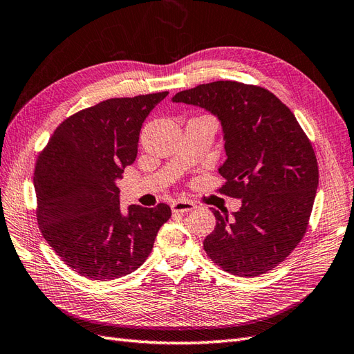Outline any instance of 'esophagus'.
<instances>
[{
	"instance_id": "34e87169",
	"label": "esophagus",
	"mask_w": 354,
	"mask_h": 354,
	"mask_svg": "<svg viewBox=\"0 0 354 354\" xmlns=\"http://www.w3.org/2000/svg\"><path fill=\"white\" fill-rule=\"evenodd\" d=\"M197 206L193 203V201H187V200H178L174 201V205H171V212H175V214H188V212L194 210Z\"/></svg>"
}]
</instances>
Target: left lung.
Listing matches in <instances>:
<instances>
[{
	"label": "left lung",
	"instance_id": "1",
	"mask_svg": "<svg viewBox=\"0 0 354 354\" xmlns=\"http://www.w3.org/2000/svg\"><path fill=\"white\" fill-rule=\"evenodd\" d=\"M171 102L203 108L222 129L227 160L221 191L241 207L215 215L206 254L234 276L272 270L304 236L319 185L315 151L290 109L268 90L215 82L183 90Z\"/></svg>",
	"mask_w": 354,
	"mask_h": 354
}]
</instances>
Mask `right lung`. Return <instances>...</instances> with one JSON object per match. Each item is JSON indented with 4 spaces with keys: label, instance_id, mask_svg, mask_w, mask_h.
<instances>
[{
    "label": "right lung",
    "instance_id": "obj_1",
    "mask_svg": "<svg viewBox=\"0 0 354 354\" xmlns=\"http://www.w3.org/2000/svg\"><path fill=\"white\" fill-rule=\"evenodd\" d=\"M169 92L115 97L60 124L38 157L37 219L47 243L68 267L90 280H114L144 264L167 205L120 207L117 179L138 154L148 114Z\"/></svg>",
    "mask_w": 354,
    "mask_h": 354
}]
</instances>
